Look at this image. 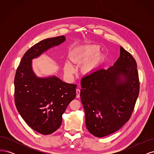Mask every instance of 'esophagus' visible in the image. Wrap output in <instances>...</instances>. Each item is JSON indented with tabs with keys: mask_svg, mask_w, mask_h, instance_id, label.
I'll return each instance as SVG.
<instances>
[{
	"mask_svg": "<svg viewBox=\"0 0 154 154\" xmlns=\"http://www.w3.org/2000/svg\"><path fill=\"white\" fill-rule=\"evenodd\" d=\"M79 88H80V87H79ZM76 92V97H80V88H77Z\"/></svg>",
	"mask_w": 154,
	"mask_h": 154,
	"instance_id": "34e87169",
	"label": "esophagus"
}]
</instances>
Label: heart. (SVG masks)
Listing matches in <instances>:
<instances>
[{"label": "heart", "instance_id": "b5f03b06", "mask_svg": "<svg viewBox=\"0 0 154 154\" xmlns=\"http://www.w3.org/2000/svg\"><path fill=\"white\" fill-rule=\"evenodd\" d=\"M92 50L90 49H83L76 51L75 53H74L72 57H71L72 61L74 63H78L82 60H84L85 58H87L91 53ZM64 70L66 73L67 74H72L74 71V68L72 66L71 63L69 62H67L64 66ZM85 70L87 71H89L91 70V67L89 66H86Z\"/></svg>", "mask_w": 154, "mask_h": 154}]
</instances>
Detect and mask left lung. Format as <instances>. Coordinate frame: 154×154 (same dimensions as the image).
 <instances>
[{
  "label": "left lung",
  "mask_w": 154,
  "mask_h": 154,
  "mask_svg": "<svg viewBox=\"0 0 154 154\" xmlns=\"http://www.w3.org/2000/svg\"><path fill=\"white\" fill-rule=\"evenodd\" d=\"M81 86L87 130L97 137L112 134L129 120L137 99L136 60L121 46L120 56L113 66L97 69L83 76Z\"/></svg>",
  "instance_id": "left-lung-1"
}]
</instances>
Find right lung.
<instances>
[{"label":"right lung","mask_w":154,"mask_h":154,"mask_svg":"<svg viewBox=\"0 0 154 154\" xmlns=\"http://www.w3.org/2000/svg\"><path fill=\"white\" fill-rule=\"evenodd\" d=\"M65 41L63 35L36 44L23 56L15 74L17 109L32 129L43 135L52 134L61 126L62 114L76 97L77 85L63 82L54 75L38 77L32 70V60Z\"/></svg>","instance_id":"obj_1"}]
</instances>
